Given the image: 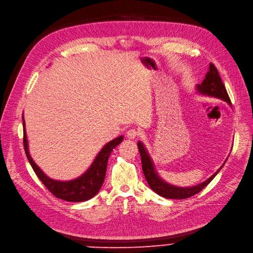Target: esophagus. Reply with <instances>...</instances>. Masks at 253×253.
Returning a JSON list of instances; mask_svg holds the SVG:
<instances>
[{
    "label": "esophagus",
    "mask_w": 253,
    "mask_h": 253,
    "mask_svg": "<svg viewBox=\"0 0 253 253\" xmlns=\"http://www.w3.org/2000/svg\"><path fill=\"white\" fill-rule=\"evenodd\" d=\"M126 135L130 139H134V138H136L139 135V132H138L137 130H135V129H130V130L127 131V134Z\"/></svg>",
    "instance_id": "obj_1"
}]
</instances>
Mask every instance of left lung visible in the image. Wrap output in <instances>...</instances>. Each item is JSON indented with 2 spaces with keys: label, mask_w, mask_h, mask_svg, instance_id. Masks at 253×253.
Here are the masks:
<instances>
[{
  "label": "left lung",
  "mask_w": 253,
  "mask_h": 253,
  "mask_svg": "<svg viewBox=\"0 0 253 253\" xmlns=\"http://www.w3.org/2000/svg\"><path fill=\"white\" fill-rule=\"evenodd\" d=\"M196 91L201 95L214 97V98H217V99H221L225 101L229 106H232V102H230L225 86L220 79V76H219V73L216 67L212 63L210 64V66H209V70L205 76V80L203 81V83L201 84H196ZM137 147H138V151L141 158L142 171H144L145 178L149 186L154 192H156L160 196L166 197V199L184 200V199H188V197L196 193H199L216 177V174L220 171V169L223 168V166L227 160L226 158L222 166L206 181L194 186H190V187H181V186L171 185L167 181H164L160 177L158 171L156 170L155 164H154V161L150 156L149 151L144 145V142L139 140L137 142Z\"/></svg>",
  "instance_id": "obj_1"
}]
</instances>
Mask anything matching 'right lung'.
<instances>
[{"instance_id":"right-lung-1","label":"right lung","mask_w":253,"mask_h":253,"mask_svg":"<svg viewBox=\"0 0 253 253\" xmlns=\"http://www.w3.org/2000/svg\"><path fill=\"white\" fill-rule=\"evenodd\" d=\"M23 126H24V147L27 154L28 160L31 164L32 169H34L37 177L40 181L44 184L45 187L60 200H64L66 202L71 203H81L91 200L98 192H99L101 186L104 182L105 172L107 161L109 155L113 152V150L123 140V135H120L107 144L103 146V148L97 154L95 159L83 174L80 177L67 180V181H61V180H54L49 178L48 175L44 173L35 161L33 160L32 156L30 155L29 151V142L27 138V131H26V123L23 116Z\"/></svg>"}]
</instances>
